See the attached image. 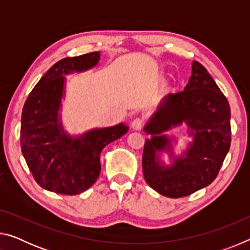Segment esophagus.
<instances>
[{"label":"esophagus","instance_id":"34e87169","mask_svg":"<svg viewBox=\"0 0 250 250\" xmlns=\"http://www.w3.org/2000/svg\"><path fill=\"white\" fill-rule=\"evenodd\" d=\"M131 128L133 130H141L143 128V120L140 119V118H135V119L131 122Z\"/></svg>","mask_w":250,"mask_h":250}]
</instances>
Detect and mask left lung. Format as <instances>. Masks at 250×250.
Segmentation results:
<instances>
[{"instance_id":"obj_1","label":"left lung","mask_w":250,"mask_h":250,"mask_svg":"<svg viewBox=\"0 0 250 250\" xmlns=\"http://www.w3.org/2000/svg\"><path fill=\"white\" fill-rule=\"evenodd\" d=\"M184 122L193 142L181 157L174 158L170 139L162 133ZM152 138L145 142L142 170L149 186L172 198L191 195L213 182L230 146V107L198 62H193L192 76L183 91L164 97L153 117L145 126ZM167 150L172 166L164 167L157 152Z\"/></svg>"}]
</instances>
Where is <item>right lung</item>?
<instances>
[{
  "label": "right lung",
  "instance_id": "obj_1",
  "mask_svg": "<svg viewBox=\"0 0 250 250\" xmlns=\"http://www.w3.org/2000/svg\"><path fill=\"white\" fill-rule=\"evenodd\" d=\"M99 58L100 53L94 52L61 59L41 78L24 104L21 149L34 180L47 191L77 195L89 188L100 174L101 151L129 130L119 124L71 137L62 129L58 111L65 76L92 68Z\"/></svg>",
  "mask_w": 250,
  "mask_h": 250
}]
</instances>
